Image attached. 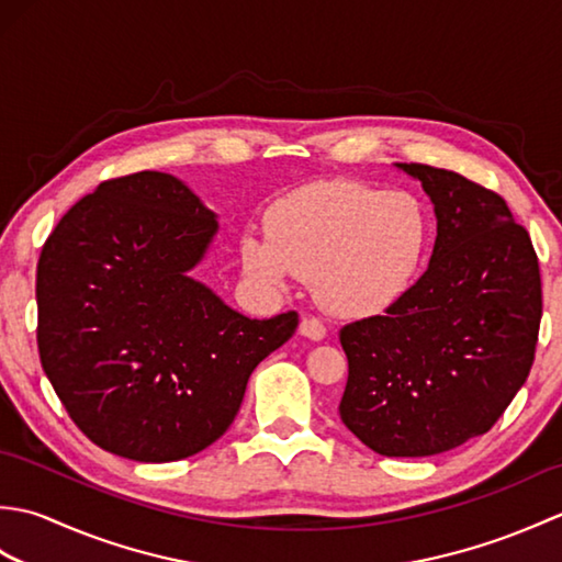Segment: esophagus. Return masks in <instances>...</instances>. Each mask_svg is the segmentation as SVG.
<instances>
[{
    "label": "esophagus",
    "mask_w": 562,
    "mask_h": 562,
    "mask_svg": "<svg viewBox=\"0 0 562 562\" xmlns=\"http://www.w3.org/2000/svg\"><path fill=\"white\" fill-rule=\"evenodd\" d=\"M300 333L308 340H324L326 338V326H324V321H321V318L306 316V318H302Z\"/></svg>",
    "instance_id": "esophagus-1"
}]
</instances>
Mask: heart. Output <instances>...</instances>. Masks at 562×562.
I'll list each match as a JSON object with an SVG mask.
<instances>
[{
    "instance_id": "obj_1",
    "label": "heart",
    "mask_w": 562,
    "mask_h": 562,
    "mask_svg": "<svg viewBox=\"0 0 562 562\" xmlns=\"http://www.w3.org/2000/svg\"><path fill=\"white\" fill-rule=\"evenodd\" d=\"M268 234L248 232L241 258L250 274L288 284L314 280L333 314H369L408 290L427 246V220L413 195L355 181H321L274 202Z\"/></svg>"
}]
</instances>
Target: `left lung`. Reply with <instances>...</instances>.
<instances>
[{
    "instance_id": "left-lung-1",
    "label": "left lung",
    "mask_w": 562,
    "mask_h": 562,
    "mask_svg": "<svg viewBox=\"0 0 562 562\" xmlns=\"http://www.w3.org/2000/svg\"><path fill=\"white\" fill-rule=\"evenodd\" d=\"M435 205L425 274L381 316L340 328V420L381 457H432L485 435L527 381L541 326L529 232L493 190L398 164Z\"/></svg>"
}]
</instances>
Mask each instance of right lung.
<instances>
[{
    "label": "right lung",
    "mask_w": 562,
    "mask_h": 562,
    "mask_svg": "<svg viewBox=\"0 0 562 562\" xmlns=\"http://www.w3.org/2000/svg\"><path fill=\"white\" fill-rule=\"evenodd\" d=\"M217 214L171 173L139 171L83 195L41 250L38 352L71 420L117 457L178 461L217 441L248 376L292 338L190 278Z\"/></svg>",
    "instance_id": "obj_1"
}]
</instances>
